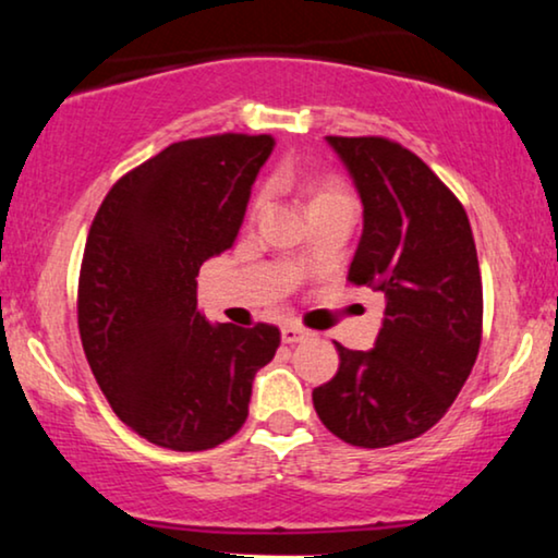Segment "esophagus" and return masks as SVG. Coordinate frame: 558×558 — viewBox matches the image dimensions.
Listing matches in <instances>:
<instances>
[{
	"mask_svg": "<svg viewBox=\"0 0 558 558\" xmlns=\"http://www.w3.org/2000/svg\"><path fill=\"white\" fill-rule=\"evenodd\" d=\"M280 337H283V344H299L303 337H308V331L299 324H286L283 329H280Z\"/></svg>",
	"mask_w": 558,
	"mask_h": 558,
	"instance_id": "1",
	"label": "esophagus"
}]
</instances>
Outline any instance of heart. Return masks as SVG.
<instances>
[{"instance_id":"b5f03b06","label":"heart","mask_w":558,"mask_h":558,"mask_svg":"<svg viewBox=\"0 0 558 558\" xmlns=\"http://www.w3.org/2000/svg\"><path fill=\"white\" fill-rule=\"evenodd\" d=\"M275 183H278V185L299 183V173L288 168L278 178H275ZM303 191H306V196H308V211L311 214L331 209V206L354 204L352 202V193H349L344 181H339V178H333V175L306 178V181H303ZM265 206H267V193L259 191L257 196H255V202H252V217H257V214L263 211Z\"/></svg>"}]
</instances>
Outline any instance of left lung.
Returning a JSON list of instances; mask_svg holds the SVG:
<instances>
[{"instance_id":"left-lung-1","label":"left lung","mask_w":558,"mask_h":558,"mask_svg":"<svg viewBox=\"0 0 558 558\" xmlns=\"http://www.w3.org/2000/svg\"><path fill=\"white\" fill-rule=\"evenodd\" d=\"M365 206L349 265L354 286L385 293L375 349L337 344L339 369L314 390L341 441L383 449L444 418L482 341V278L464 206L418 155L388 137H326Z\"/></svg>"}]
</instances>
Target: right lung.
<instances>
[{
  "instance_id": "1",
  "label": "right lung",
  "mask_w": 558,
  "mask_h": 558,
  "mask_svg": "<svg viewBox=\"0 0 558 558\" xmlns=\"http://www.w3.org/2000/svg\"><path fill=\"white\" fill-rule=\"evenodd\" d=\"M270 135L173 143L111 185L88 229L78 331L111 411L173 451H204L247 421L252 380L280 347L278 326H211L196 275L229 250Z\"/></svg>"
}]
</instances>
